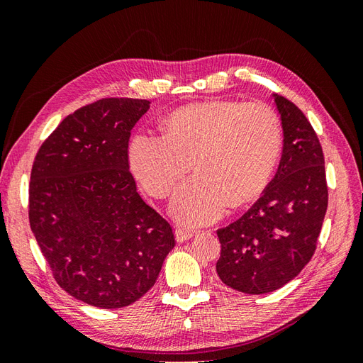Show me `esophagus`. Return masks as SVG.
Returning <instances> with one entry per match:
<instances>
[{"mask_svg": "<svg viewBox=\"0 0 363 363\" xmlns=\"http://www.w3.org/2000/svg\"><path fill=\"white\" fill-rule=\"evenodd\" d=\"M192 236H194L192 230L183 228V227H179L175 230V239H177V242H184V240H189Z\"/></svg>", "mask_w": 363, "mask_h": 363, "instance_id": "obj_1", "label": "esophagus"}]
</instances>
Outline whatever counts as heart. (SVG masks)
<instances>
[{
	"mask_svg": "<svg viewBox=\"0 0 363 363\" xmlns=\"http://www.w3.org/2000/svg\"><path fill=\"white\" fill-rule=\"evenodd\" d=\"M164 136L138 135L128 157L136 179L155 199H167L189 174L171 204L180 223L215 221L227 206H244L265 189L280 159L283 130L265 103L207 100L175 108Z\"/></svg>",
	"mask_w": 363,
	"mask_h": 363,
	"instance_id": "heart-1",
	"label": "heart"
}]
</instances>
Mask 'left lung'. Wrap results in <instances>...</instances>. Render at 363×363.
Segmentation results:
<instances>
[{
	"mask_svg": "<svg viewBox=\"0 0 363 363\" xmlns=\"http://www.w3.org/2000/svg\"><path fill=\"white\" fill-rule=\"evenodd\" d=\"M272 96L283 128L279 169L260 199L216 232L219 279L251 295L276 291L298 276L316 250L328 204L320 139L298 107Z\"/></svg>",
	"mask_w": 363,
	"mask_h": 363,
	"instance_id": "left-lung-1",
	"label": "left lung"
}]
</instances>
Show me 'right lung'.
Listing matches in <instances>:
<instances>
[{"mask_svg":"<svg viewBox=\"0 0 363 363\" xmlns=\"http://www.w3.org/2000/svg\"><path fill=\"white\" fill-rule=\"evenodd\" d=\"M150 101L103 98L43 140L28 188L31 232L59 286L103 309L138 301L174 248L171 224L140 199L128 164L131 128Z\"/></svg>","mask_w":363,"mask_h":363,"instance_id":"obj_1","label":"right lung"}]
</instances>
